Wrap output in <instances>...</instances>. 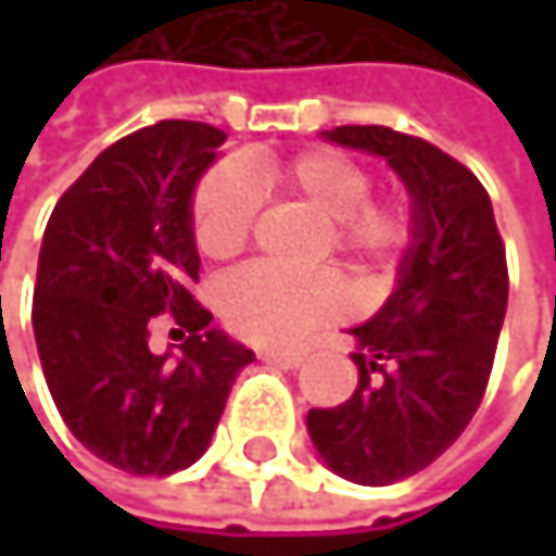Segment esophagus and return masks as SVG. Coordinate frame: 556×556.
Masks as SVG:
<instances>
[{
	"mask_svg": "<svg viewBox=\"0 0 556 556\" xmlns=\"http://www.w3.org/2000/svg\"><path fill=\"white\" fill-rule=\"evenodd\" d=\"M261 357L270 361V364L286 367V370H295V367L305 364V354H302V351H274V348H267V351H261Z\"/></svg>",
	"mask_w": 556,
	"mask_h": 556,
	"instance_id": "obj_1",
	"label": "esophagus"
}]
</instances>
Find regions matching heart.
<instances>
[{"label": "heart", "instance_id": "1", "mask_svg": "<svg viewBox=\"0 0 556 556\" xmlns=\"http://www.w3.org/2000/svg\"><path fill=\"white\" fill-rule=\"evenodd\" d=\"M261 179L282 186L328 222L331 248L361 267H387L408 244V212L395 202L370 199V173L341 151H302L264 169ZM257 212L261 189L251 173L238 164L215 167L192 199L195 248L212 261L235 257L248 244ZM215 302L228 328L257 344H292L348 308V295L334 277L292 274L270 264L228 274L218 282Z\"/></svg>", "mask_w": 556, "mask_h": 556}]
</instances>
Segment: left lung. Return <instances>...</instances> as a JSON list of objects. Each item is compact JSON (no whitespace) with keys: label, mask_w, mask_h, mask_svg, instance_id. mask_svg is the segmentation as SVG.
<instances>
[{"label":"left lung","mask_w":556,"mask_h":556,"mask_svg":"<svg viewBox=\"0 0 556 556\" xmlns=\"http://www.w3.org/2000/svg\"><path fill=\"white\" fill-rule=\"evenodd\" d=\"M321 138L383 157L412 199L395 286L351 328L357 389L305 418L331 473L389 486L438 460L486 392L508 302L505 248L483 182L434 144L383 125H341Z\"/></svg>","instance_id":"8db88e82"}]
</instances>
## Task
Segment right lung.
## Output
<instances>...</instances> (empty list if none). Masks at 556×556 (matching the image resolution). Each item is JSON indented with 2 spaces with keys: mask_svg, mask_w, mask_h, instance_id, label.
Returning a JSON list of instances; mask_svg holds the SVG:
<instances>
[{
  "mask_svg": "<svg viewBox=\"0 0 556 556\" xmlns=\"http://www.w3.org/2000/svg\"><path fill=\"white\" fill-rule=\"evenodd\" d=\"M225 131L157 122L112 148L60 195L35 282V341L56 412L99 460L169 477L195 464L254 351L212 328L199 279L192 195ZM157 314L190 331L150 351Z\"/></svg>",
  "mask_w": 556,
  "mask_h": 556,
  "instance_id": "obj_1",
  "label": "right lung"
}]
</instances>
